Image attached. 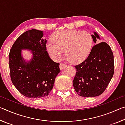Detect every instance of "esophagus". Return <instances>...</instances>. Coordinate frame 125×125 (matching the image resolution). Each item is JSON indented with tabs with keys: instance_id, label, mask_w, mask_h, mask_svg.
Returning a JSON list of instances; mask_svg holds the SVG:
<instances>
[{
	"instance_id": "1",
	"label": "esophagus",
	"mask_w": 125,
	"mask_h": 125,
	"mask_svg": "<svg viewBox=\"0 0 125 125\" xmlns=\"http://www.w3.org/2000/svg\"><path fill=\"white\" fill-rule=\"evenodd\" d=\"M66 66H67V65L64 64V63H61L60 65V69H61V70H62V69H64Z\"/></svg>"
}]
</instances>
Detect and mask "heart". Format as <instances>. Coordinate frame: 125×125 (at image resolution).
<instances>
[{"instance_id": "obj_1", "label": "heart", "mask_w": 125, "mask_h": 125, "mask_svg": "<svg viewBox=\"0 0 125 125\" xmlns=\"http://www.w3.org/2000/svg\"><path fill=\"white\" fill-rule=\"evenodd\" d=\"M52 42L46 44V50L56 61L62 58L64 51L67 58L73 63H78L87 57L93 44V37L86 31L61 30L52 36Z\"/></svg>"}]
</instances>
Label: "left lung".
Returning <instances> with one entry per match:
<instances>
[{
  "instance_id": "left-lung-1",
  "label": "left lung",
  "mask_w": 125,
  "mask_h": 125,
  "mask_svg": "<svg viewBox=\"0 0 125 125\" xmlns=\"http://www.w3.org/2000/svg\"><path fill=\"white\" fill-rule=\"evenodd\" d=\"M95 43L100 36L96 32L92 35ZM77 73L73 81L79 95L95 97L101 95L111 81L114 73L113 51L110 46L102 42L92 48L89 55L80 64L75 65Z\"/></svg>"
}]
</instances>
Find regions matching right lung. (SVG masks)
Instances as JSON below:
<instances>
[{"label":"right lung","mask_w":125,"mask_h":125,"mask_svg":"<svg viewBox=\"0 0 125 125\" xmlns=\"http://www.w3.org/2000/svg\"><path fill=\"white\" fill-rule=\"evenodd\" d=\"M42 31L30 30L18 38L9 55L12 84L23 95L30 98L47 96L53 87L55 78L60 72V63L50 58L46 51L47 40ZM30 50L32 58L24 60L22 50Z\"/></svg>","instance_id":"add662e5"}]
</instances>
